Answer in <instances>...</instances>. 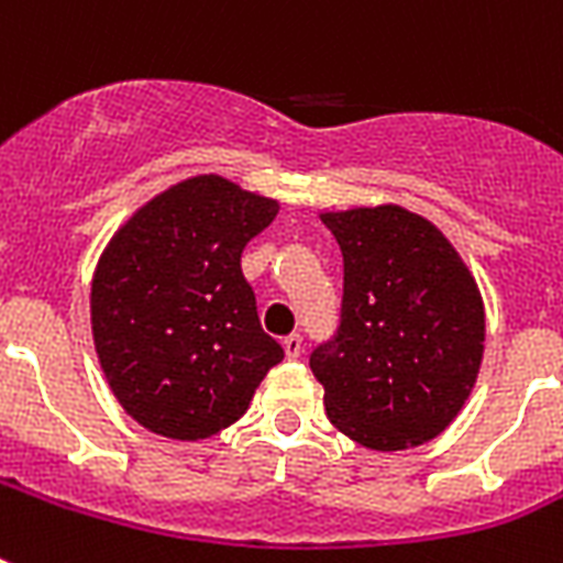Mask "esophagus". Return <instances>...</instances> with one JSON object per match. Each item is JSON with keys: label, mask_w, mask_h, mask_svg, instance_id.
I'll use <instances>...</instances> for the list:
<instances>
[{"label": "esophagus", "mask_w": 563, "mask_h": 563, "mask_svg": "<svg viewBox=\"0 0 563 563\" xmlns=\"http://www.w3.org/2000/svg\"><path fill=\"white\" fill-rule=\"evenodd\" d=\"M283 351H286V356H289V360H298L300 351H303V339H300L298 333L286 335V339H283Z\"/></svg>", "instance_id": "esophagus-1"}]
</instances>
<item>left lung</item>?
I'll return each mask as SVG.
<instances>
[{
	"mask_svg": "<svg viewBox=\"0 0 563 563\" xmlns=\"http://www.w3.org/2000/svg\"><path fill=\"white\" fill-rule=\"evenodd\" d=\"M344 256L342 327L309 356L327 418L397 453L438 438L471 397L485 303L453 242L400 203L321 212Z\"/></svg>",
	"mask_w": 563,
	"mask_h": 563,
	"instance_id": "obj_1",
	"label": "left lung"
}]
</instances>
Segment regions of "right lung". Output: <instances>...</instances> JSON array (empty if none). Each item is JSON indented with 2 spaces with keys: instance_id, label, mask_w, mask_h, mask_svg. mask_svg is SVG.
<instances>
[{
  "instance_id": "1",
  "label": "right lung",
  "mask_w": 563,
  "mask_h": 563,
  "mask_svg": "<svg viewBox=\"0 0 563 563\" xmlns=\"http://www.w3.org/2000/svg\"><path fill=\"white\" fill-rule=\"evenodd\" d=\"M277 210L274 198L221 175H195L110 236L92 272V344L140 427L172 441L216 435L245 415L283 360L239 265Z\"/></svg>"
}]
</instances>
